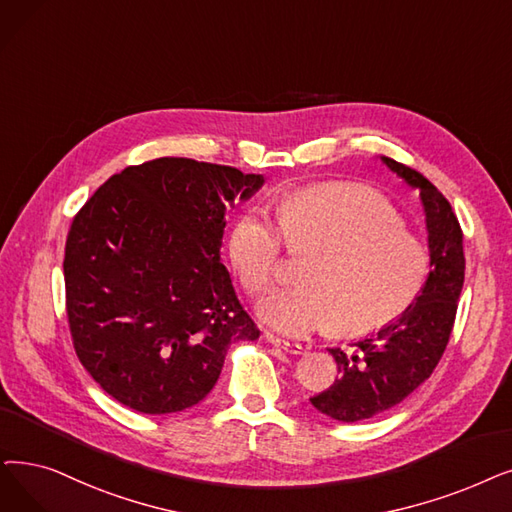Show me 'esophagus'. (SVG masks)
Listing matches in <instances>:
<instances>
[{
	"label": "esophagus",
	"instance_id": "esophagus-1",
	"mask_svg": "<svg viewBox=\"0 0 512 512\" xmlns=\"http://www.w3.org/2000/svg\"><path fill=\"white\" fill-rule=\"evenodd\" d=\"M265 341L272 343L274 347H278V349H282V351H286V353H293V355H299V353H303V351H305V347H303L301 343L284 341V339H280V337L272 335V332H265Z\"/></svg>",
	"mask_w": 512,
	"mask_h": 512
}]
</instances>
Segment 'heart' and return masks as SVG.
Wrapping results in <instances>:
<instances>
[{
	"mask_svg": "<svg viewBox=\"0 0 512 512\" xmlns=\"http://www.w3.org/2000/svg\"><path fill=\"white\" fill-rule=\"evenodd\" d=\"M278 226L259 207L238 215L230 259L251 293L272 286L286 249L309 255L297 288H278L257 303V316L291 337L335 326L366 335L414 303L429 272V253L383 196L362 188H314L286 196ZM283 238L280 239L279 236Z\"/></svg>",
	"mask_w": 512,
	"mask_h": 512,
	"instance_id": "obj_1",
	"label": "heart"
}]
</instances>
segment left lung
<instances>
[{"mask_svg": "<svg viewBox=\"0 0 512 512\" xmlns=\"http://www.w3.org/2000/svg\"><path fill=\"white\" fill-rule=\"evenodd\" d=\"M397 177L418 190L425 211L431 272L414 303L379 332L353 343L349 353L328 349L339 379L309 397L320 414L358 422L381 414L425 383L446 351L464 284L462 230L443 194L418 171L381 157Z\"/></svg>", "mask_w": 512, "mask_h": 512, "instance_id": "left-lung-1", "label": "left lung"}]
</instances>
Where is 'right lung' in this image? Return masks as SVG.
<instances>
[{
	"label": "right lung",
	"mask_w": 512,
	"mask_h": 512,
	"mask_svg": "<svg viewBox=\"0 0 512 512\" xmlns=\"http://www.w3.org/2000/svg\"><path fill=\"white\" fill-rule=\"evenodd\" d=\"M259 173L182 157L127 167L73 219L64 251L66 314L83 368L142 414L196 406L230 345L257 341L221 263L226 207Z\"/></svg>",
	"instance_id": "right-lung-1"
}]
</instances>
